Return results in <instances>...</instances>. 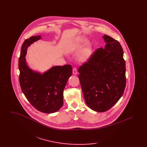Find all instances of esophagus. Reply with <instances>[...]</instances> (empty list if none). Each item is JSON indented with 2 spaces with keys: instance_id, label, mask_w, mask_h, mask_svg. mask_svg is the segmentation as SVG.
<instances>
[{
  "instance_id": "esophagus-1",
  "label": "esophagus",
  "mask_w": 147,
  "mask_h": 147,
  "mask_svg": "<svg viewBox=\"0 0 147 147\" xmlns=\"http://www.w3.org/2000/svg\"><path fill=\"white\" fill-rule=\"evenodd\" d=\"M73 74H74V75H77V74H78V71H77V68H74L73 69Z\"/></svg>"
}]
</instances>
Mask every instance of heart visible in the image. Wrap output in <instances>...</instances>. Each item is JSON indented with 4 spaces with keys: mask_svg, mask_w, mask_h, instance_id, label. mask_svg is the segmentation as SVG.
Wrapping results in <instances>:
<instances>
[{
    "mask_svg": "<svg viewBox=\"0 0 147 147\" xmlns=\"http://www.w3.org/2000/svg\"><path fill=\"white\" fill-rule=\"evenodd\" d=\"M88 42V39L84 36H79L71 42L69 47L70 51H77L80 49L85 44ZM92 51V46L91 43H88L84 47L79 55L78 59L80 62H86L91 56Z\"/></svg>",
    "mask_w": 147,
    "mask_h": 147,
    "instance_id": "b5f03b06",
    "label": "heart"
}]
</instances>
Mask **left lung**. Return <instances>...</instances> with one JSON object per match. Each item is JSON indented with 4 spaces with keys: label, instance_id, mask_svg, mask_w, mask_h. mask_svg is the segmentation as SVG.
<instances>
[{
    "label": "left lung",
    "instance_id": "8db88e82",
    "mask_svg": "<svg viewBox=\"0 0 147 147\" xmlns=\"http://www.w3.org/2000/svg\"><path fill=\"white\" fill-rule=\"evenodd\" d=\"M104 49L100 48L79 67L78 76L86 104L91 110L105 112L117 103L126 87V63L119 41L102 36Z\"/></svg>",
    "mask_w": 147,
    "mask_h": 147
}]
</instances>
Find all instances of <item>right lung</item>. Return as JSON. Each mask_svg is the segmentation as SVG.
I'll list each match as a JSON object with an SVG mask.
<instances>
[{"mask_svg":"<svg viewBox=\"0 0 147 147\" xmlns=\"http://www.w3.org/2000/svg\"><path fill=\"white\" fill-rule=\"evenodd\" d=\"M41 38L40 35L32 36L23 43L19 61V82L22 92L36 110L52 113L63 106V90L71 76L72 67L69 64L53 66L43 73L30 69L25 58L27 49Z\"/></svg>","mask_w":147,"mask_h":147,"instance_id":"1","label":"right lung"}]
</instances>
